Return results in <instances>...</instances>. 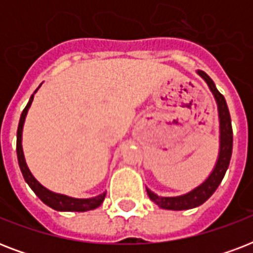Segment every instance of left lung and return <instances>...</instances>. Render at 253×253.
I'll return each mask as SVG.
<instances>
[{"mask_svg":"<svg viewBox=\"0 0 253 253\" xmlns=\"http://www.w3.org/2000/svg\"><path fill=\"white\" fill-rule=\"evenodd\" d=\"M206 84L209 85L212 95L216 101L218 105V115H219V155H218V160L216 164L210 173V176L206 180L197 186L193 190H190L186 194L177 197H160L151 192L150 189L147 188V194L151 200L154 201L155 204L158 205L159 208L167 209V210H188L200 206L204 202L212 196V193L215 192L216 188L223 180L226 170L230 166V160H231L232 155V126H231V117H230V111H228L227 103L226 99L220 94L218 89H216L214 81L204 72V71H197Z\"/></svg>","mask_w":253,"mask_h":253,"instance_id":"obj_1","label":"left lung"}]
</instances>
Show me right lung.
Masks as SVG:
<instances>
[{
	"mask_svg": "<svg viewBox=\"0 0 253 253\" xmlns=\"http://www.w3.org/2000/svg\"><path fill=\"white\" fill-rule=\"evenodd\" d=\"M38 90V89H37ZM35 90V91H37ZM34 91V93H35ZM34 99V94L30 97L29 103L26 105L21 114V119H19V125H18L17 131V156L18 163H19V168L22 170V174L25 177V181L29 184V186L34 190V193L44 202L47 206L52 208L53 210L57 211H87V210H93L97 209L99 205L102 204L106 196V192H103L102 194H99L97 197H91V198H73V197L64 196V194H59V193H53L44 188L43 185L39 184L35 177L31 174V172L27 168L26 164L25 156H23V150H22V130H23V123H25L26 115L29 111L31 102Z\"/></svg>",
	"mask_w": 253,
	"mask_h": 253,
	"instance_id": "1",
	"label": "right lung"
}]
</instances>
